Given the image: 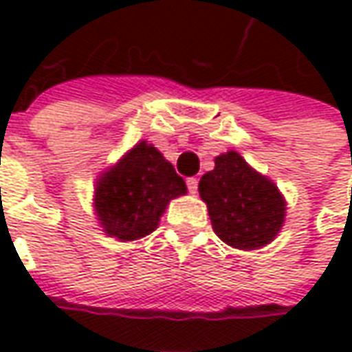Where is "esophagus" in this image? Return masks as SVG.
<instances>
[{"instance_id":"34e87169","label":"esophagus","mask_w":352,"mask_h":352,"mask_svg":"<svg viewBox=\"0 0 352 352\" xmlns=\"http://www.w3.org/2000/svg\"><path fill=\"white\" fill-rule=\"evenodd\" d=\"M186 184H188V190H190L192 194H196V192H197V178H188V180H186Z\"/></svg>"}]
</instances>
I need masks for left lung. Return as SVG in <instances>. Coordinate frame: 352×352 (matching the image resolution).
<instances>
[{"label":"left lung","instance_id":"8db88e82","mask_svg":"<svg viewBox=\"0 0 352 352\" xmlns=\"http://www.w3.org/2000/svg\"><path fill=\"white\" fill-rule=\"evenodd\" d=\"M197 190L215 235L233 249H263L286 219V199L276 184L236 151L215 156V168L201 176Z\"/></svg>","mask_w":352,"mask_h":352}]
</instances>
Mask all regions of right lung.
<instances>
[{
  "mask_svg": "<svg viewBox=\"0 0 352 352\" xmlns=\"http://www.w3.org/2000/svg\"><path fill=\"white\" fill-rule=\"evenodd\" d=\"M188 192L184 178L148 141L105 168L96 180L94 211L107 236L137 241L155 231L166 206Z\"/></svg>",
  "mask_w": 352,
  "mask_h": 352,
  "instance_id": "1",
  "label": "right lung"
}]
</instances>
